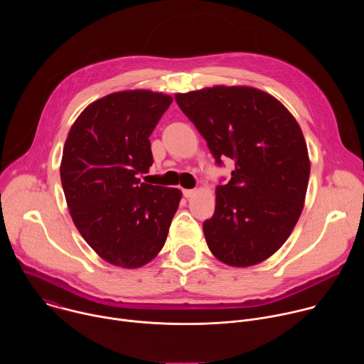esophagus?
<instances>
[{
    "label": "esophagus",
    "mask_w": 364,
    "mask_h": 364,
    "mask_svg": "<svg viewBox=\"0 0 364 364\" xmlns=\"http://www.w3.org/2000/svg\"><path fill=\"white\" fill-rule=\"evenodd\" d=\"M194 193H196V190H193V188H183V196L186 198H190L191 196H194Z\"/></svg>",
    "instance_id": "34e87169"
}]
</instances>
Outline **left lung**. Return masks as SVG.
<instances>
[{"instance_id": "8db88e82", "label": "left lung", "mask_w": 364, "mask_h": 364, "mask_svg": "<svg viewBox=\"0 0 364 364\" xmlns=\"http://www.w3.org/2000/svg\"><path fill=\"white\" fill-rule=\"evenodd\" d=\"M176 102L216 164L235 161L229 183L216 187L215 215L203 223L207 246L230 267L265 261L304 207L309 159L298 122L274 96L247 86L177 93Z\"/></svg>"}]
</instances>
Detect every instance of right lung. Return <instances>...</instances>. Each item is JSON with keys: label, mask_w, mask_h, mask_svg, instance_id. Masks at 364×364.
Returning a JSON list of instances; mask_svg holds the SVG:
<instances>
[{"label": "right lung", "mask_w": 364, "mask_h": 364, "mask_svg": "<svg viewBox=\"0 0 364 364\" xmlns=\"http://www.w3.org/2000/svg\"><path fill=\"white\" fill-rule=\"evenodd\" d=\"M173 97L127 90L95 100L72 125L60 178L79 233L107 262L139 268L163 249L181 191L141 183L149 135Z\"/></svg>", "instance_id": "1"}]
</instances>
